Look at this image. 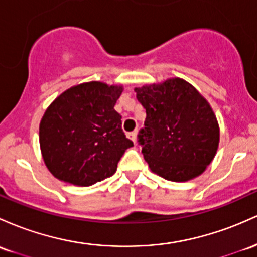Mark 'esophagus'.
Masks as SVG:
<instances>
[{"instance_id":"1","label":"esophagus","mask_w":257,"mask_h":257,"mask_svg":"<svg viewBox=\"0 0 257 257\" xmlns=\"http://www.w3.org/2000/svg\"><path fill=\"white\" fill-rule=\"evenodd\" d=\"M126 135H128L129 139L133 140V143H134V144L137 143V132H131V133H128Z\"/></svg>"}]
</instances>
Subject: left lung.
Returning a JSON list of instances; mask_svg holds the SVG:
<instances>
[{
  "instance_id": "left-lung-1",
  "label": "left lung",
  "mask_w": 257,
  "mask_h": 257,
  "mask_svg": "<svg viewBox=\"0 0 257 257\" xmlns=\"http://www.w3.org/2000/svg\"><path fill=\"white\" fill-rule=\"evenodd\" d=\"M135 92L146 109L138 142L150 170L171 182L200 176L219 143L218 122L206 98L180 78L135 87Z\"/></svg>"
}]
</instances>
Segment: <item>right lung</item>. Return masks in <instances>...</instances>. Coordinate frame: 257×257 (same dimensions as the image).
Returning <instances> with one entry per match:
<instances>
[{
  "mask_svg": "<svg viewBox=\"0 0 257 257\" xmlns=\"http://www.w3.org/2000/svg\"><path fill=\"white\" fill-rule=\"evenodd\" d=\"M122 91L120 85L90 81L66 90L49 106L39 138L45 165L56 178L89 187L113 176L133 146L114 109Z\"/></svg>",
  "mask_w": 257,
  "mask_h": 257,
  "instance_id": "right-lung-1",
  "label": "right lung"
}]
</instances>
